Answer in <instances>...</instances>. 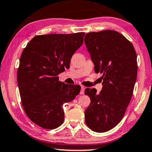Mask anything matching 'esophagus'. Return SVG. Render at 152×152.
Masks as SVG:
<instances>
[{
  "label": "esophagus",
  "mask_w": 152,
  "mask_h": 152,
  "mask_svg": "<svg viewBox=\"0 0 152 152\" xmlns=\"http://www.w3.org/2000/svg\"><path fill=\"white\" fill-rule=\"evenodd\" d=\"M84 90H85V87L83 86H81V92H80V94L83 95L84 94Z\"/></svg>",
  "instance_id": "obj_1"
}]
</instances>
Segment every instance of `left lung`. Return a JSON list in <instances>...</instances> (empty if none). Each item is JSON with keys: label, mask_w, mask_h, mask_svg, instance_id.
I'll list each match as a JSON object with an SVG mask.
<instances>
[{"label": "left lung", "mask_w": 152, "mask_h": 152, "mask_svg": "<svg viewBox=\"0 0 152 152\" xmlns=\"http://www.w3.org/2000/svg\"><path fill=\"white\" fill-rule=\"evenodd\" d=\"M95 65L103 74V88H86L91 103L85 111L86 124L91 130L105 132L123 118L133 94L137 74V54L132 44L115 30L91 32L84 37Z\"/></svg>", "instance_id": "obj_1"}]
</instances>
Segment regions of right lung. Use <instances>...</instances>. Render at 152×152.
<instances>
[{
    "instance_id": "add662e5",
    "label": "right lung",
    "mask_w": 152,
    "mask_h": 152,
    "mask_svg": "<svg viewBox=\"0 0 152 152\" xmlns=\"http://www.w3.org/2000/svg\"><path fill=\"white\" fill-rule=\"evenodd\" d=\"M84 32L37 35L23 49L17 79L27 116L39 127L57 128L64 118L62 105L80 93L78 85L58 81L73 54L81 46Z\"/></svg>"
}]
</instances>
